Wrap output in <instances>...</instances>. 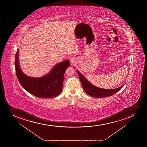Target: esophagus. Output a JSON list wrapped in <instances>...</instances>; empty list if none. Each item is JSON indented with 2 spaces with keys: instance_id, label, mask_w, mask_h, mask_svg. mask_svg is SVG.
<instances>
[{
  "instance_id": "esophagus-1",
  "label": "esophagus",
  "mask_w": 147,
  "mask_h": 147,
  "mask_svg": "<svg viewBox=\"0 0 147 147\" xmlns=\"http://www.w3.org/2000/svg\"><path fill=\"white\" fill-rule=\"evenodd\" d=\"M70 61L71 64H73L74 63L76 62V59H75V58H74V57H71V58H70Z\"/></svg>"
}]
</instances>
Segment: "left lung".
Wrapping results in <instances>:
<instances>
[{
	"label": "left lung",
	"instance_id": "1",
	"mask_svg": "<svg viewBox=\"0 0 147 147\" xmlns=\"http://www.w3.org/2000/svg\"><path fill=\"white\" fill-rule=\"evenodd\" d=\"M78 74L83 90L87 94L93 97L103 98L112 96L120 90L121 88L125 85V84L123 85L119 88L112 90L102 89L92 84L83 76V75L80 73V71H78Z\"/></svg>",
	"mask_w": 147,
	"mask_h": 147
}]
</instances>
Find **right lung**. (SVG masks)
Masks as SVG:
<instances>
[{
    "instance_id": "right-lung-1",
    "label": "right lung",
    "mask_w": 147,
    "mask_h": 147,
    "mask_svg": "<svg viewBox=\"0 0 147 147\" xmlns=\"http://www.w3.org/2000/svg\"><path fill=\"white\" fill-rule=\"evenodd\" d=\"M19 49L15 55V65L18 80L22 87L37 97L53 98L62 91L64 73L70 65L68 60L57 64L50 72L40 78L30 77L22 71L19 64Z\"/></svg>"
}]
</instances>
